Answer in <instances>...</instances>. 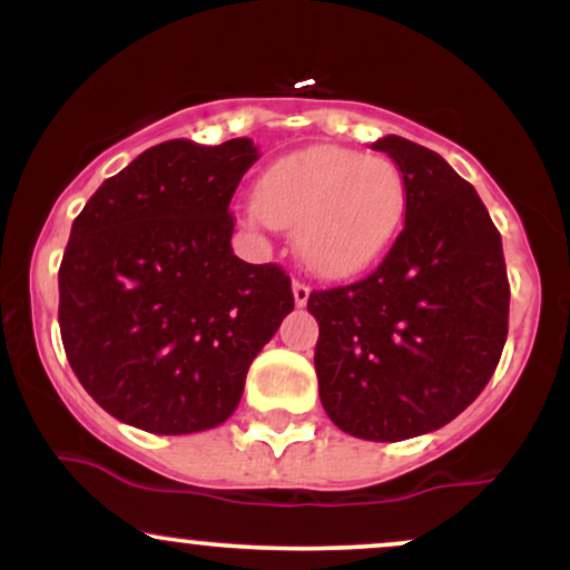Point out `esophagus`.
Here are the masks:
<instances>
[{
  "label": "esophagus",
  "mask_w": 570,
  "mask_h": 570,
  "mask_svg": "<svg viewBox=\"0 0 570 570\" xmlns=\"http://www.w3.org/2000/svg\"><path fill=\"white\" fill-rule=\"evenodd\" d=\"M292 292H294V303H297L299 307H303L307 303V297H311V286L299 278L292 281Z\"/></svg>",
  "instance_id": "esophagus-1"
}]
</instances>
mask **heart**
<instances>
[{"label": "heart", "mask_w": 570, "mask_h": 570, "mask_svg": "<svg viewBox=\"0 0 570 570\" xmlns=\"http://www.w3.org/2000/svg\"><path fill=\"white\" fill-rule=\"evenodd\" d=\"M404 212L407 185L396 163L356 149L307 147L263 174L252 217L294 225L299 259L322 276L343 278L383 257Z\"/></svg>", "instance_id": "1"}]
</instances>
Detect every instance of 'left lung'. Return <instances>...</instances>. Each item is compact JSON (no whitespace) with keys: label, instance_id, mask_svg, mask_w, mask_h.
I'll return each mask as SVG.
<instances>
[{"label":"left lung","instance_id":"obj_1","mask_svg":"<svg viewBox=\"0 0 570 570\" xmlns=\"http://www.w3.org/2000/svg\"><path fill=\"white\" fill-rule=\"evenodd\" d=\"M372 147L404 176V227L370 276L311 292L307 311L326 415L358 440L399 442L482 394L507 343L509 278L501 233L466 179L402 136Z\"/></svg>","mask_w":570,"mask_h":570}]
</instances>
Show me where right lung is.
Here are the masks:
<instances>
[{
    "instance_id": "1",
    "label": "right lung",
    "mask_w": 570,
    "mask_h": 570,
    "mask_svg": "<svg viewBox=\"0 0 570 570\" xmlns=\"http://www.w3.org/2000/svg\"><path fill=\"white\" fill-rule=\"evenodd\" d=\"M252 139H174L109 176L71 225L58 324L82 389L149 434L225 423L246 372L292 313L284 267L233 254L230 200Z\"/></svg>"
}]
</instances>
